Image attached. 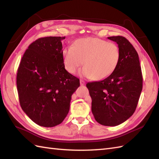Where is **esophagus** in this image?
I'll use <instances>...</instances> for the list:
<instances>
[{
	"label": "esophagus",
	"mask_w": 159,
	"mask_h": 159,
	"mask_svg": "<svg viewBox=\"0 0 159 159\" xmlns=\"http://www.w3.org/2000/svg\"><path fill=\"white\" fill-rule=\"evenodd\" d=\"M85 84V81H84V80H80V85H84Z\"/></svg>",
	"instance_id": "1"
}]
</instances>
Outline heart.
<instances>
[{"label":"heart","mask_w":159,"mask_h":159,"mask_svg":"<svg viewBox=\"0 0 159 159\" xmlns=\"http://www.w3.org/2000/svg\"><path fill=\"white\" fill-rule=\"evenodd\" d=\"M66 70L74 74L80 67H85L80 74L88 78L103 80L107 78L116 68L120 59V50L117 44L98 38H80L73 46L63 50Z\"/></svg>","instance_id":"heart-1"}]
</instances>
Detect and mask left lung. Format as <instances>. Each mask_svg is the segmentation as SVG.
Masks as SVG:
<instances>
[{"instance_id":"8db88e82","label":"left lung","mask_w":159,"mask_h":159,"mask_svg":"<svg viewBox=\"0 0 159 159\" xmlns=\"http://www.w3.org/2000/svg\"><path fill=\"white\" fill-rule=\"evenodd\" d=\"M107 38L118 44V65L107 78L86 86L96 121L112 127L125 122L134 113L143 88V76L138 54L129 40L121 36Z\"/></svg>"}]
</instances>
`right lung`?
Returning <instances> with one entry per match:
<instances>
[{"mask_svg":"<svg viewBox=\"0 0 159 159\" xmlns=\"http://www.w3.org/2000/svg\"><path fill=\"white\" fill-rule=\"evenodd\" d=\"M66 37L38 38L28 46L17 70L20 106L42 127L60 124L68 115L71 95L80 80L65 69L61 40Z\"/></svg>","mask_w":159,"mask_h":159,"instance_id":"right-lung-1","label":"right lung"}]
</instances>
